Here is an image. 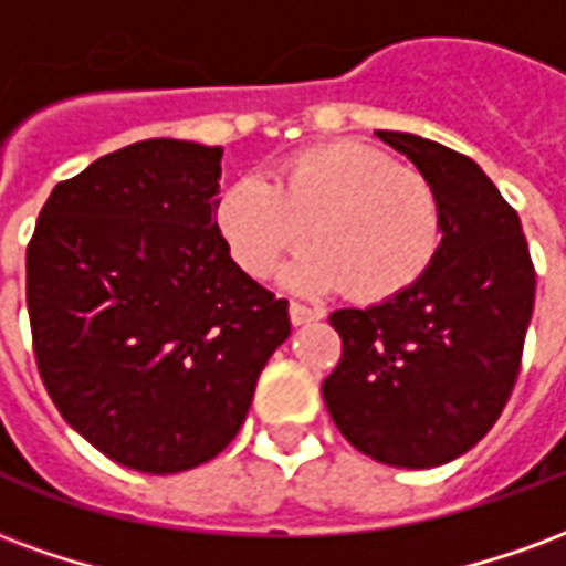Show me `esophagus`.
Instances as JSON below:
<instances>
[{
  "label": "esophagus",
  "instance_id": "obj_1",
  "mask_svg": "<svg viewBox=\"0 0 566 566\" xmlns=\"http://www.w3.org/2000/svg\"><path fill=\"white\" fill-rule=\"evenodd\" d=\"M287 315H291V324H294V327H300V324H308V321L324 318V312H321V308L303 306V303H291V306H287Z\"/></svg>",
  "mask_w": 566,
  "mask_h": 566
}]
</instances>
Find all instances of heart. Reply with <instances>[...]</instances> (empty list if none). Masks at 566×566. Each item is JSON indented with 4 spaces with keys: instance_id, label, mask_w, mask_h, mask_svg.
<instances>
[{
    "instance_id": "b5f03b06",
    "label": "heart",
    "mask_w": 566,
    "mask_h": 566,
    "mask_svg": "<svg viewBox=\"0 0 566 566\" xmlns=\"http://www.w3.org/2000/svg\"><path fill=\"white\" fill-rule=\"evenodd\" d=\"M218 230L233 260L270 279L284 258L315 242L287 270L303 294L343 291L385 303L424 279L442 248L433 185L367 142L315 145L287 157L275 178L242 175L218 199Z\"/></svg>"
}]
</instances>
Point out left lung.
<instances>
[{"label":"left lung","mask_w":566,"mask_h":566,"mask_svg":"<svg viewBox=\"0 0 566 566\" xmlns=\"http://www.w3.org/2000/svg\"><path fill=\"white\" fill-rule=\"evenodd\" d=\"M376 136L437 190L442 248L406 294L333 312L343 357L321 391L357 451L427 470L473 449L503 412L522 369L536 272L518 214L479 163L412 133Z\"/></svg>","instance_id":"obj_1"}]
</instances>
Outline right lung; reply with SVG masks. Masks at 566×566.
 I'll use <instances>...</instances> for the list:
<instances>
[{"label":"right lung","instance_id":"obj_1","mask_svg":"<svg viewBox=\"0 0 566 566\" xmlns=\"http://www.w3.org/2000/svg\"><path fill=\"white\" fill-rule=\"evenodd\" d=\"M221 154L178 139L105 154L54 187L27 248L44 388L81 437L139 473L221 454L291 336L287 300L235 266L211 218Z\"/></svg>","mask_w":566,"mask_h":566}]
</instances>
